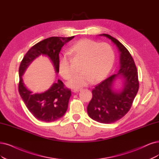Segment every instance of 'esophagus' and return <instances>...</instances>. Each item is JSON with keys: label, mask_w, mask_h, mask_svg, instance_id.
Segmentation results:
<instances>
[{"label": "esophagus", "mask_w": 159, "mask_h": 159, "mask_svg": "<svg viewBox=\"0 0 159 159\" xmlns=\"http://www.w3.org/2000/svg\"><path fill=\"white\" fill-rule=\"evenodd\" d=\"M80 90H81V89H74V90H73V92H79V91H80Z\"/></svg>", "instance_id": "obj_1"}]
</instances>
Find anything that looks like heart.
Here are the masks:
<instances>
[{"label": "heart", "mask_w": 159, "mask_h": 159, "mask_svg": "<svg viewBox=\"0 0 159 159\" xmlns=\"http://www.w3.org/2000/svg\"><path fill=\"white\" fill-rule=\"evenodd\" d=\"M115 52L106 43H98L90 39H81L73 44L68 53H63L58 63L59 72L66 80L71 78L75 71L72 62L81 61L80 73L75 75L67 83L69 87L77 89L104 79L113 68Z\"/></svg>", "instance_id": "1"}]
</instances>
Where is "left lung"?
Returning <instances> with one entry per match:
<instances>
[{
  "label": "left lung",
  "instance_id": "left-lung-1",
  "mask_svg": "<svg viewBox=\"0 0 159 159\" xmlns=\"http://www.w3.org/2000/svg\"><path fill=\"white\" fill-rule=\"evenodd\" d=\"M99 35L111 39L118 47L120 67L118 74L110 76L92 90L87 112L92 119L111 124L122 118L130 109L139 89L138 74L134 59L126 47L109 34ZM120 74L125 79V83L122 90L116 92L113 88L114 81Z\"/></svg>",
  "mask_w": 159,
  "mask_h": 159
}]
</instances>
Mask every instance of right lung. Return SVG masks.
Masks as SVG:
<instances>
[{
    "label": "right lung",
    "instance_id": "obj_1",
    "mask_svg": "<svg viewBox=\"0 0 159 159\" xmlns=\"http://www.w3.org/2000/svg\"><path fill=\"white\" fill-rule=\"evenodd\" d=\"M73 38L74 36L46 39L32 46L21 61L19 68V93L28 110L39 120L50 122L63 116L67 111L71 91L65 86L62 81L58 80L57 83L53 84L47 91L41 93H33L23 83L21 76L30 63L41 54L50 57L56 72L58 73L60 52L62 46Z\"/></svg>",
    "mask_w": 159,
    "mask_h": 159
}]
</instances>
